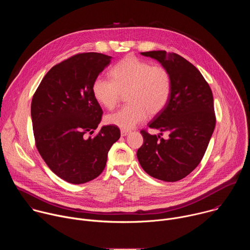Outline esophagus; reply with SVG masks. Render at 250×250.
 Returning a JSON list of instances; mask_svg holds the SVG:
<instances>
[{
  "mask_svg": "<svg viewBox=\"0 0 250 250\" xmlns=\"http://www.w3.org/2000/svg\"><path fill=\"white\" fill-rule=\"evenodd\" d=\"M130 133V131L129 130H124V129H122L121 130V134H122V136H126V135H128Z\"/></svg>",
  "mask_w": 250,
  "mask_h": 250,
  "instance_id": "obj_1",
  "label": "esophagus"
}]
</instances>
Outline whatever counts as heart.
<instances>
[{"instance_id":"heart-1","label":"heart","mask_w":250,"mask_h":250,"mask_svg":"<svg viewBox=\"0 0 250 250\" xmlns=\"http://www.w3.org/2000/svg\"><path fill=\"white\" fill-rule=\"evenodd\" d=\"M111 80L98 76L92 83L96 101L113 110L125 93L128 103L118 112L105 117V123L124 130L132 129L148 114H160L169 103L173 82L169 70L162 65L128 55L111 69Z\"/></svg>"}]
</instances>
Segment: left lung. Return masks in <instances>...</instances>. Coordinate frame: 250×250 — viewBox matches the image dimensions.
Listing matches in <instances>:
<instances>
[{
    "mask_svg": "<svg viewBox=\"0 0 250 250\" xmlns=\"http://www.w3.org/2000/svg\"><path fill=\"white\" fill-rule=\"evenodd\" d=\"M159 61L172 76L173 88L166 108L148 124L168 132L164 140L141 129L144 145L137 158L144 170L156 179L176 182L201 162L216 126L211 90L200 71L188 60L165 50L141 52Z\"/></svg>",
    "mask_w": 250,
    "mask_h": 250,
    "instance_id": "1",
    "label": "left lung"
}]
</instances>
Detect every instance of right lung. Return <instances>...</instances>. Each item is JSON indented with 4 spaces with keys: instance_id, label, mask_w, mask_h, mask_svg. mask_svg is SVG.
I'll list each match as a JSON object with an SVG mask.
<instances>
[{
    "instance_id": "1",
    "label": "right lung",
    "mask_w": 250,
    "mask_h": 250,
    "mask_svg": "<svg viewBox=\"0 0 250 250\" xmlns=\"http://www.w3.org/2000/svg\"><path fill=\"white\" fill-rule=\"evenodd\" d=\"M111 58L97 52L71 56L48 71L32 97L35 146L50 170L71 184L97 178L121 137L115 125L94 134L103 110L92 94V83Z\"/></svg>"
}]
</instances>
